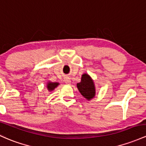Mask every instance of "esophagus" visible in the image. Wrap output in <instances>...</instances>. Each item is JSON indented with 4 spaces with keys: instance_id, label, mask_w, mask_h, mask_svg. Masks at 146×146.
<instances>
[{
    "instance_id": "obj_1",
    "label": "esophagus",
    "mask_w": 146,
    "mask_h": 146,
    "mask_svg": "<svg viewBox=\"0 0 146 146\" xmlns=\"http://www.w3.org/2000/svg\"><path fill=\"white\" fill-rule=\"evenodd\" d=\"M64 82H65L66 84H69L70 83V78H66L65 79H64Z\"/></svg>"
}]
</instances>
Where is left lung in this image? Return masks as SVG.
<instances>
[{"label": "left lung", "mask_w": 146, "mask_h": 146, "mask_svg": "<svg viewBox=\"0 0 146 146\" xmlns=\"http://www.w3.org/2000/svg\"><path fill=\"white\" fill-rule=\"evenodd\" d=\"M77 86L80 94L87 100H91L95 96V86H94V81L89 75H82L81 82L77 84Z\"/></svg>", "instance_id": "left-lung-1"}]
</instances>
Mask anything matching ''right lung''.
I'll use <instances>...</instances> for the list:
<instances>
[{"mask_svg": "<svg viewBox=\"0 0 146 146\" xmlns=\"http://www.w3.org/2000/svg\"><path fill=\"white\" fill-rule=\"evenodd\" d=\"M59 83L57 82H48V83L47 88L49 91H52L55 89V87H57L58 86Z\"/></svg>", "mask_w": 146, "mask_h": 146, "instance_id": "right-lung-1", "label": "right lung"}]
</instances>
